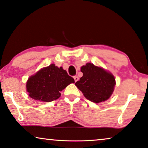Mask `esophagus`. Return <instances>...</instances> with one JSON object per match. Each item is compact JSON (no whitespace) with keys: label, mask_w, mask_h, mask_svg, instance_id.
I'll list each match as a JSON object with an SVG mask.
<instances>
[{"label":"esophagus","mask_w":148,"mask_h":148,"mask_svg":"<svg viewBox=\"0 0 148 148\" xmlns=\"http://www.w3.org/2000/svg\"><path fill=\"white\" fill-rule=\"evenodd\" d=\"M73 78H74V81L75 82H77V81H78V76H74V77H73Z\"/></svg>","instance_id":"esophagus-1"}]
</instances>
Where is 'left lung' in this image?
I'll use <instances>...</instances> for the list:
<instances>
[{
  "label": "left lung",
  "mask_w": 148,
  "mask_h": 148,
  "mask_svg": "<svg viewBox=\"0 0 148 148\" xmlns=\"http://www.w3.org/2000/svg\"><path fill=\"white\" fill-rule=\"evenodd\" d=\"M83 73L75 85L88 100L95 103L107 100L113 93L116 80L113 74L92 63L81 67Z\"/></svg>",
  "instance_id": "left-lung-1"
}]
</instances>
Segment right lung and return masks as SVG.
Returning <instances> with one entry per match:
<instances>
[{"label": "right lung", "instance_id": "1", "mask_svg": "<svg viewBox=\"0 0 148 148\" xmlns=\"http://www.w3.org/2000/svg\"><path fill=\"white\" fill-rule=\"evenodd\" d=\"M71 83H74V78L62 67L52 64L30 76L26 88L31 98L50 102L60 98V92Z\"/></svg>", "mask_w": 148, "mask_h": 148}]
</instances>
